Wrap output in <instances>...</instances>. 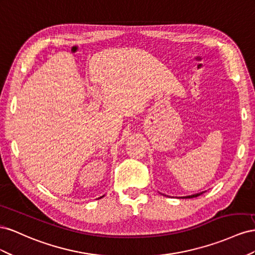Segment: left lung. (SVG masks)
<instances>
[{
	"label": "left lung",
	"instance_id": "left-lung-1",
	"mask_svg": "<svg viewBox=\"0 0 255 255\" xmlns=\"http://www.w3.org/2000/svg\"><path fill=\"white\" fill-rule=\"evenodd\" d=\"M203 192H201V193H196V194H192V195H188V196H184V199H191V198H196V196H199V195H201Z\"/></svg>",
	"mask_w": 255,
	"mask_h": 255
}]
</instances>
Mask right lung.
Here are the masks:
<instances>
[{
    "label": "right lung",
    "mask_w": 255,
    "mask_h": 255,
    "mask_svg": "<svg viewBox=\"0 0 255 255\" xmlns=\"http://www.w3.org/2000/svg\"><path fill=\"white\" fill-rule=\"evenodd\" d=\"M101 198H103V196H101Z\"/></svg>",
    "instance_id": "add662e5"
}]
</instances>
